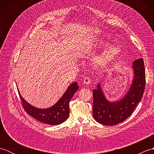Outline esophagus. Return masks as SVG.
<instances>
[{"instance_id":"1","label":"esophagus","mask_w":154,"mask_h":154,"mask_svg":"<svg viewBox=\"0 0 154 154\" xmlns=\"http://www.w3.org/2000/svg\"><path fill=\"white\" fill-rule=\"evenodd\" d=\"M90 83H91V79H90L89 77H87L85 78V79H84V83L85 84L88 85V84H89Z\"/></svg>"}]
</instances>
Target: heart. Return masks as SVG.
Instances as JSON below:
<instances>
[{"instance_id": "obj_1", "label": "heart", "mask_w": 154, "mask_h": 154, "mask_svg": "<svg viewBox=\"0 0 154 154\" xmlns=\"http://www.w3.org/2000/svg\"><path fill=\"white\" fill-rule=\"evenodd\" d=\"M101 45L102 46H107L108 44L106 43H102ZM120 54V50L119 47H110L104 51L103 55H101L100 56L96 59L95 63L99 65H104L109 63L110 61L114 60V58H116Z\"/></svg>"}]
</instances>
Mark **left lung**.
Returning <instances> with one entry per match:
<instances>
[{"mask_svg":"<svg viewBox=\"0 0 154 154\" xmlns=\"http://www.w3.org/2000/svg\"><path fill=\"white\" fill-rule=\"evenodd\" d=\"M132 68L134 73L133 82L128 92L122 99L109 102L104 97L100 84L93 90V117L104 125L114 126L123 122L131 115L142 100L146 85V73L143 60H136Z\"/></svg>","mask_w":154,"mask_h":154,"instance_id":"1","label":"left lung"}]
</instances>
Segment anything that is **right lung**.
Wrapping results in <instances>:
<instances>
[{"mask_svg":"<svg viewBox=\"0 0 154 154\" xmlns=\"http://www.w3.org/2000/svg\"><path fill=\"white\" fill-rule=\"evenodd\" d=\"M78 89L79 87L77 82L73 83L69 86L63 95L53 106L45 109H38L32 106L23 99L19 91L18 93L22 106L29 115L49 125H58L63 122L68 118L69 114V103Z\"/></svg>","mask_w":154,"mask_h":154,"instance_id":"add662e5","label":"right lung"}]
</instances>
